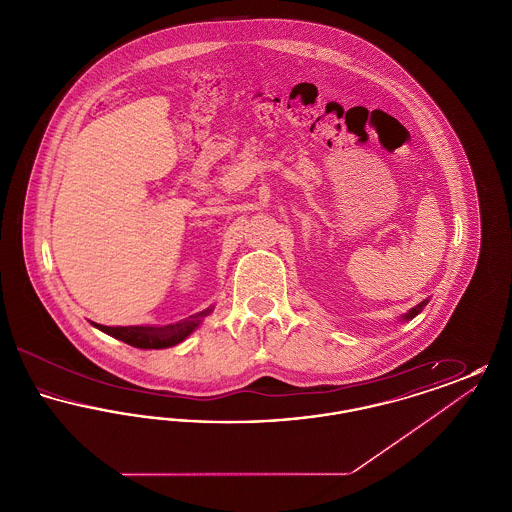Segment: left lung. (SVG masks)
<instances>
[{
    "label": "left lung",
    "instance_id": "left-lung-1",
    "mask_svg": "<svg viewBox=\"0 0 512 512\" xmlns=\"http://www.w3.org/2000/svg\"><path fill=\"white\" fill-rule=\"evenodd\" d=\"M426 303H428V301H422V303H420V305H418V307H414V309H411V311H409V313H407V315H405V320H409V318H414L416 317V315H418V313H420V311H422V307H426Z\"/></svg>",
    "mask_w": 512,
    "mask_h": 512
}]
</instances>
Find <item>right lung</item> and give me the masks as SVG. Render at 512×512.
Wrapping results in <instances>:
<instances>
[{
  "instance_id": "right-lung-1",
  "label": "right lung",
  "mask_w": 512,
  "mask_h": 512,
  "mask_svg": "<svg viewBox=\"0 0 512 512\" xmlns=\"http://www.w3.org/2000/svg\"><path fill=\"white\" fill-rule=\"evenodd\" d=\"M209 313L211 311L207 309L184 322L167 324V326H103V324H94V326L101 332H105L117 340H122L128 345L140 347V349H165V347H171V345L186 340L199 326L201 317H205Z\"/></svg>"
}]
</instances>
